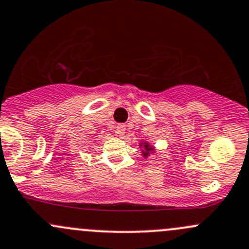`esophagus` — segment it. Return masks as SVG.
I'll use <instances>...</instances> for the list:
<instances>
[{"instance_id":"1","label":"esophagus","mask_w":249,"mask_h":249,"mask_svg":"<svg viewBox=\"0 0 249 249\" xmlns=\"http://www.w3.org/2000/svg\"><path fill=\"white\" fill-rule=\"evenodd\" d=\"M124 132H125V124H120L116 125V134L119 135V137H122V135L124 134Z\"/></svg>"}]
</instances>
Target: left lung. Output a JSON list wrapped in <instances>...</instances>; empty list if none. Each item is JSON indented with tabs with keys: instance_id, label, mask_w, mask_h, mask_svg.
Wrapping results in <instances>:
<instances>
[{
	"instance_id": "8db88e82",
	"label": "left lung",
	"mask_w": 249,
	"mask_h": 249,
	"mask_svg": "<svg viewBox=\"0 0 249 249\" xmlns=\"http://www.w3.org/2000/svg\"><path fill=\"white\" fill-rule=\"evenodd\" d=\"M140 147H142V156L143 157H148V155H150L151 152H153L155 151V148H153V146H150V143L148 142H142V145H140Z\"/></svg>"
}]
</instances>
